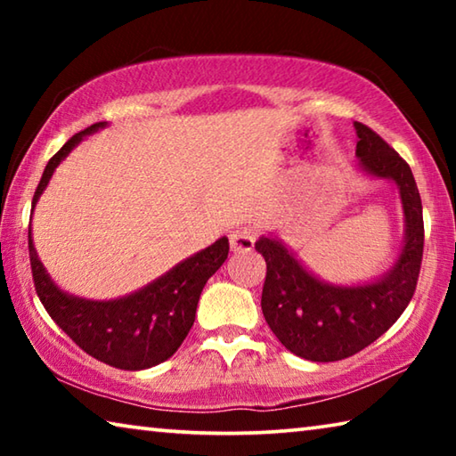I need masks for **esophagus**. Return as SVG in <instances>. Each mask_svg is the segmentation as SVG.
I'll return each mask as SVG.
<instances>
[{"mask_svg":"<svg viewBox=\"0 0 456 456\" xmlns=\"http://www.w3.org/2000/svg\"><path fill=\"white\" fill-rule=\"evenodd\" d=\"M256 229L251 227H237L235 231H231L229 235V245L231 249L237 251V253H243V251H251L253 245H256Z\"/></svg>","mask_w":456,"mask_h":456,"instance_id":"34e87169","label":"esophagus"}]
</instances>
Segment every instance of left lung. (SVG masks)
<instances>
[{"label": "left lung", "mask_w": 456, "mask_h": 456, "mask_svg": "<svg viewBox=\"0 0 456 456\" xmlns=\"http://www.w3.org/2000/svg\"><path fill=\"white\" fill-rule=\"evenodd\" d=\"M354 128L362 167L395 181L403 197L406 241L390 273L376 283L336 288L307 273L275 239L256 243L267 264L261 293L267 326L291 354L312 362L350 358L380 338L411 304L422 264V200L411 167L372 128L362 122H354Z\"/></svg>", "instance_id": "obj_1"}]
</instances>
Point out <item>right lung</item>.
<instances>
[{"mask_svg": "<svg viewBox=\"0 0 456 456\" xmlns=\"http://www.w3.org/2000/svg\"><path fill=\"white\" fill-rule=\"evenodd\" d=\"M102 126L104 122H96L84 128L53 154L37 183L32 207L40 199L60 160L84 136ZM28 247L34 288L50 318L92 358L120 370L157 366L179 350L195 322L200 291L229 253L227 237H221L219 241L184 259L144 289L114 302H88L68 296L52 283L34 249L32 229H28Z\"/></svg>", "mask_w": 456, "mask_h": 456, "instance_id": "right-lung-1", "label": "right lung"}]
</instances>
